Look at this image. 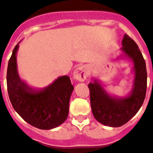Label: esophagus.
I'll list each match as a JSON object with an SVG mask.
<instances>
[{
	"label": "esophagus",
	"mask_w": 153,
	"mask_h": 153,
	"mask_svg": "<svg viewBox=\"0 0 153 153\" xmlns=\"http://www.w3.org/2000/svg\"><path fill=\"white\" fill-rule=\"evenodd\" d=\"M74 76L76 80L83 82L88 76V74H87L86 70H85L84 67H79L76 69V70L74 71Z\"/></svg>",
	"instance_id": "esophagus-1"
}]
</instances>
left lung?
Returning <instances> with one entry per match:
<instances>
[{"label": "left lung", "instance_id": "left-lung-1", "mask_svg": "<svg viewBox=\"0 0 153 153\" xmlns=\"http://www.w3.org/2000/svg\"><path fill=\"white\" fill-rule=\"evenodd\" d=\"M122 45L123 56L133 62L135 77L130 94L123 98L111 97L97 79L88 85L93 117L107 126L120 127L130 120L143 105L146 93V67L139 47L127 34L124 35Z\"/></svg>", "mask_w": 153, "mask_h": 153}]
</instances>
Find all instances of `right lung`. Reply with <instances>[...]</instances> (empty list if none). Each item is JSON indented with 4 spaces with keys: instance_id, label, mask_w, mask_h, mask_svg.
I'll use <instances>...</instances> for the list:
<instances>
[{
    "instance_id": "obj_1",
    "label": "right lung",
    "mask_w": 153,
    "mask_h": 153,
    "mask_svg": "<svg viewBox=\"0 0 153 153\" xmlns=\"http://www.w3.org/2000/svg\"><path fill=\"white\" fill-rule=\"evenodd\" d=\"M19 43L8 62L7 85L13 109L27 123L40 129H51L67 120L74 90L68 76H62L44 88L33 89L18 75L17 52Z\"/></svg>"
}]
</instances>
